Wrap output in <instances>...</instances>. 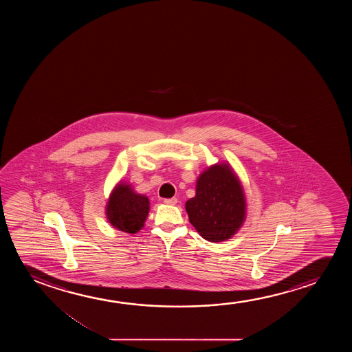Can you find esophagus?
Here are the masks:
<instances>
[{
	"label": "esophagus",
	"mask_w": 352,
	"mask_h": 352,
	"mask_svg": "<svg viewBox=\"0 0 352 352\" xmlns=\"http://www.w3.org/2000/svg\"><path fill=\"white\" fill-rule=\"evenodd\" d=\"M164 202L166 204H168V206H175L177 203H178V199L177 198H164Z\"/></svg>",
	"instance_id": "34e87169"
}]
</instances>
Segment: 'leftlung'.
I'll use <instances>...</instances> for the list:
<instances>
[{"label":"left lung","instance_id":"8db88e82","mask_svg":"<svg viewBox=\"0 0 352 352\" xmlns=\"http://www.w3.org/2000/svg\"><path fill=\"white\" fill-rule=\"evenodd\" d=\"M185 208L191 225L206 241L231 239L246 217L244 188L231 166L215 164L203 170L196 183V196Z\"/></svg>","mask_w":352,"mask_h":352}]
</instances>
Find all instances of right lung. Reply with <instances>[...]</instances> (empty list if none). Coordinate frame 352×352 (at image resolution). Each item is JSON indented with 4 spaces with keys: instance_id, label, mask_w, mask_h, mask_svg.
Segmentation results:
<instances>
[{
    "instance_id": "1",
    "label": "right lung",
    "mask_w": 352,
    "mask_h": 352,
    "mask_svg": "<svg viewBox=\"0 0 352 352\" xmlns=\"http://www.w3.org/2000/svg\"><path fill=\"white\" fill-rule=\"evenodd\" d=\"M149 209V198L135 192L131 184L119 182L107 202V220L116 230L135 234L144 227Z\"/></svg>"
}]
</instances>
